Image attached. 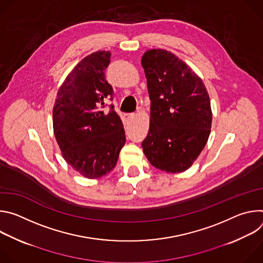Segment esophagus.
I'll use <instances>...</instances> for the list:
<instances>
[{"mask_svg": "<svg viewBox=\"0 0 263 263\" xmlns=\"http://www.w3.org/2000/svg\"><path fill=\"white\" fill-rule=\"evenodd\" d=\"M134 117H135L134 114H126V115H125V118H126L127 120H131V119H133Z\"/></svg>", "mask_w": 263, "mask_h": 263, "instance_id": "esophagus-1", "label": "esophagus"}]
</instances>
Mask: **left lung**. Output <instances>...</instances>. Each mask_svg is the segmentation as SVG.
I'll use <instances>...</instances> for the list:
<instances>
[{
    "instance_id": "obj_1",
    "label": "left lung",
    "mask_w": 263,
    "mask_h": 263,
    "mask_svg": "<svg viewBox=\"0 0 263 263\" xmlns=\"http://www.w3.org/2000/svg\"><path fill=\"white\" fill-rule=\"evenodd\" d=\"M141 65L151 100L143 153L156 168L182 173L197 160L211 131L208 91L198 74L170 51H146Z\"/></svg>"
}]
</instances>
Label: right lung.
Here are the masks:
<instances>
[{
  "label": "right lung",
  "mask_w": 263,
  "mask_h": 263,
  "mask_svg": "<svg viewBox=\"0 0 263 263\" xmlns=\"http://www.w3.org/2000/svg\"><path fill=\"white\" fill-rule=\"evenodd\" d=\"M109 51L83 58L58 89L53 107V129L64 160L87 179H98L115 168L126 142L125 129L106 99L114 89L105 78Z\"/></svg>",
  "instance_id": "add662e5"
}]
</instances>
